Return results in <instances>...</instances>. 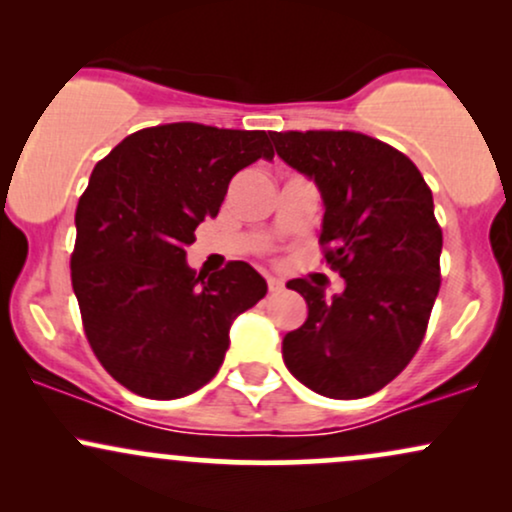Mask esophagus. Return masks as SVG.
<instances>
[{
    "instance_id": "1",
    "label": "esophagus",
    "mask_w": 512,
    "mask_h": 512,
    "mask_svg": "<svg viewBox=\"0 0 512 512\" xmlns=\"http://www.w3.org/2000/svg\"><path fill=\"white\" fill-rule=\"evenodd\" d=\"M267 286H269V293H279L284 289V281L276 279V276H267Z\"/></svg>"
}]
</instances>
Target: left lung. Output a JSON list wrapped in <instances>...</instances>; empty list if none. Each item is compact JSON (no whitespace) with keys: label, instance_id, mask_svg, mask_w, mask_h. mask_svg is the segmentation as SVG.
Masks as SVG:
<instances>
[{"label":"left lung","instance_id":"obj_1","mask_svg":"<svg viewBox=\"0 0 512 512\" xmlns=\"http://www.w3.org/2000/svg\"><path fill=\"white\" fill-rule=\"evenodd\" d=\"M276 154L325 199L320 248L344 276L342 296L289 281L308 320L284 337L286 368L332 399H358L395 380L419 351L440 289L443 231L419 168L395 146L351 132H272Z\"/></svg>","mask_w":512,"mask_h":512}]
</instances>
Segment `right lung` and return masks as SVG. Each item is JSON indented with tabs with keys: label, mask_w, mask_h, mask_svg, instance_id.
<instances>
[{
	"label": "right lung",
	"mask_w": 512,
	"mask_h": 512,
	"mask_svg": "<svg viewBox=\"0 0 512 512\" xmlns=\"http://www.w3.org/2000/svg\"><path fill=\"white\" fill-rule=\"evenodd\" d=\"M274 158L264 129L170 122L129 134L96 163L76 207L72 286L88 344L134 395L178 399L223 363L228 327L267 293L248 262L187 267L199 221L219 214L228 182Z\"/></svg>",
	"instance_id": "right-lung-1"
}]
</instances>
